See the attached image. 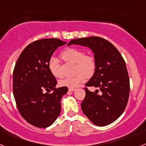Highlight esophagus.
I'll return each instance as SVG.
<instances>
[{
  "label": "esophagus",
  "mask_w": 146,
  "mask_h": 146,
  "mask_svg": "<svg viewBox=\"0 0 146 146\" xmlns=\"http://www.w3.org/2000/svg\"><path fill=\"white\" fill-rule=\"evenodd\" d=\"M69 91H75V88H69Z\"/></svg>",
  "instance_id": "esophagus-1"
}]
</instances>
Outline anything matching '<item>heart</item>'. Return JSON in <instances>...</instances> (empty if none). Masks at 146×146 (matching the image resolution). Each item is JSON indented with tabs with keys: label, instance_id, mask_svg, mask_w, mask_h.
Returning <instances> with one entry per match:
<instances>
[{
	"label": "heart",
	"instance_id": "heart-1",
	"mask_svg": "<svg viewBox=\"0 0 146 146\" xmlns=\"http://www.w3.org/2000/svg\"><path fill=\"white\" fill-rule=\"evenodd\" d=\"M61 57L66 61L76 64L75 72L77 74L74 77H66L60 81L61 86L75 88L81 82L86 80V76H91L95 71L96 61L93 56L85 55V52L79 48L70 47L67 48L61 53ZM49 69L51 74L56 77L62 76L60 69V64L58 59L52 57L49 60Z\"/></svg>",
	"mask_w": 146,
	"mask_h": 146
}]
</instances>
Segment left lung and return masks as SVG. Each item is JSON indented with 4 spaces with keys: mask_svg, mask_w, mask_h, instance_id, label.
I'll list each match as a JSON object with an SVG mask.
<instances>
[{
    "mask_svg": "<svg viewBox=\"0 0 146 146\" xmlns=\"http://www.w3.org/2000/svg\"><path fill=\"white\" fill-rule=\"evenodd\" d=\"M71 44L89 47L96 61L94 75L86 86L96 90L91 92L85 88L82 112L96 126L110 124L121 116L128 102L130 87L126 63L116 47L101 37L76 38L68 46Z\"/></svg>",
    "mask_w": 146,
    "mask_h": 146,
    "instance_id": "obj_1",
    "label": "left lung"
}]
</instances>
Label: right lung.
<instances>
[{
	"label": "right lung",
	"mask_w": 146,
	"mask_h": 146,
	"mask_svg": "<svg viewBox=\"0 0 146 146\" xmlns=\"http://www.w3.org/2000/svg\"><path fill=\"white\" fill-rule=\"evenodd\" d=\"M66 44L58 38L37 40L23 50L15 64L13 93L17 107L23 118L36 127H48L60 115V100L68 88H55L57 80L48 64L55 50ZM44 90L53 92L44 94Z\"/></svg>",
	"instance_id": "right-lung-1"
}]
</instances>
